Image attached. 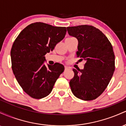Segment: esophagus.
<instances>
[{
  "label": "esophagus",
  "instance_id": "34e87169",
  "mask_svg": "<svg viewBox=\"0 0 126 126\" xmlns=\"http://www.w3.org/2000/svg\"><path fill=\"white\" fill-rule=\"evenodd\" d=\"M64 69H69V67H68V66H64Z\"/></svg>",
  "mask_w": 126,
  "mask_h": 126
}]
</instances>
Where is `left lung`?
Here are the masks:
<instances>
[{
  "instance_id": "left-lung-1",
  "label": "left lung",
  "mask_w": 126,
  "mask_h": 126,
  "mask_svg": "<svg viewBox=\"0 0 126 126\" xmlns=\"http://www.w3.org/2000/svg\"><path fill=\"white\" fill-rule=\"evenodd\" d=\"M70 35L78 40L76 56L84 60V69H73L69 82L76 97L85 101L96 99L107 87L115 70V56L107 37L99 29L83 25L67 27Z\"/></svg>"
}]
</instances>
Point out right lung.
Instances as JSON below:
<instances>
[{"mask_svg": "<svg viewBox=\"0 0 126 126\" xmlns=\"http://www.w3.org/2000/svg\"><path fill=\"white\" fill-rule=\"evenodd\" d=\"M66 27L43 22L27 26L19 33L11 51L13 73L26 94L41 99L50 94L55 82L64 70L56 63L46 66L44 56L64 38Z\"/></svg>", "mask_w": 126, "mask_h": 126, "instance_id": "add662e5", "label": "right lung"}]
</instances>
